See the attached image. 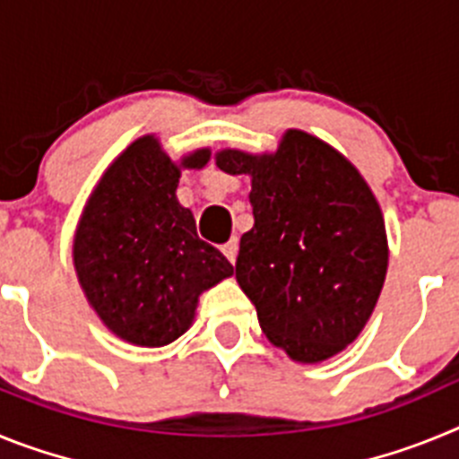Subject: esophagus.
Here are the masks:
<instances>
[{
  "label": "esophagus",
  "mask_w": 459,
  "mask_h": 459,
  "mask_svg": "<svg viewBox=\"0 0 459 459\" xmlns=\"http://www.w3.org/2000/svg\"><path fill=\"white\" fill-rule=\"evenodd\" d=\"M222 255H225V257L230 259L232 264L237 262V255H238V241H237V238H230V241L222 246Z\"/></svg>",
  "instance_id": "1"
}]
</instances>
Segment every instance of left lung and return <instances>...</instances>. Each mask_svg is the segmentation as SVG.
<instances>
[{"label": "left lung", "instance_id": "obj_1", "mask_svg": "<svg viewBox=\"0 0 459 459\" xmlns=\"http://www.w3.org/2000/svg\"><path fill=\"white\" fill-rule=\"evenodd\" d=\"M216 165L253 184L237 280L266 338L299 363L340 354L370 319L388 269L370 186L342 153L294 128L273 153L222 149Z\"/></svg>", "mask_w": 459, "mask_h": 459}]
</instances>
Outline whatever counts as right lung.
I'll use <instances>...</instances> for the list:
<instances>
[{"instance_id": "obj_1", "label": "right lung", "mask_w": 459, "mask_h": 459, "mask_svg": "<svg viewBox=\"0 0 459 459\" xmlns=\"http://www.w3.org/2000/svg\"><path fill=\"white\" fill-rule=\"evenodd\" d=\"M209 158L197 149L174 163L144 135L115 158L84 204L73 264L89 306L126 342H174L193 324L202 291L234 273L177 200L181 169L204 168Z\"/></svg>"}]
</instances>
